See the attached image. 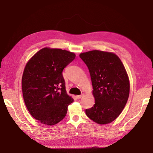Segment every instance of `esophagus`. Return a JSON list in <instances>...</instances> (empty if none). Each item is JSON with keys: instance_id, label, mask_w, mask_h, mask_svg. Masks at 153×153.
Instances as JSON below:
<instances>
[{"instance_id": "esophagus-1", "label": "esophagus", "mask_w": 153, "mask_h": 153, "mask_svg": "<svg viewBox=\"0 0 153 153\" xmlns=\"http://www.w3.org/2000/svg\"><path fill=\"white\" fill-rule=\"evenodd\" d=\"M82 96H84V94H82L81 95H77L76 96V98L77 99H80Z\"/></svg>"}]
</instances>
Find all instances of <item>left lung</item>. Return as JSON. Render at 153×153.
<instances>
[{
  "label": "left lung",
  "mask_w": 153,
  "mask_h": 153,
  "mask_svg": "<svg viewBox=\"0 0 153 153\" xmlns=\"http://www.w3.org/2000/svg\"><path fill=\"white\" fill-rule=\"evenodd\" d=\"M80 57L90 73L95 103L86 109L87 117L100 124L114 121L126 105L129 82L121 59L115 54L100 50L82 53Z\"/></svg>",
  "instance_id": "left-lung-1"
}]
</instances>
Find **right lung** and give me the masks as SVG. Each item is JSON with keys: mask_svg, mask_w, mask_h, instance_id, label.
I'll use <instances>...</instances> for the list:
<instances>
[{"mask_svg": "<svg viewBox=\"0 0 153 153\" xmlns=\"http://www.w3.org/2000/svg\"><path fill=\"white\" fill-rule=\"evenodd\" d=\"M75 58L65 50L44 48L27 63L22 87L24 102L31 115L52 126L65 117L73 99L68 95L62 71Z\"/></svg>", "mask_w": 153, "mask_h": 153, "instance_id": "add662e5", "label": "right lung"}]
</instances>
